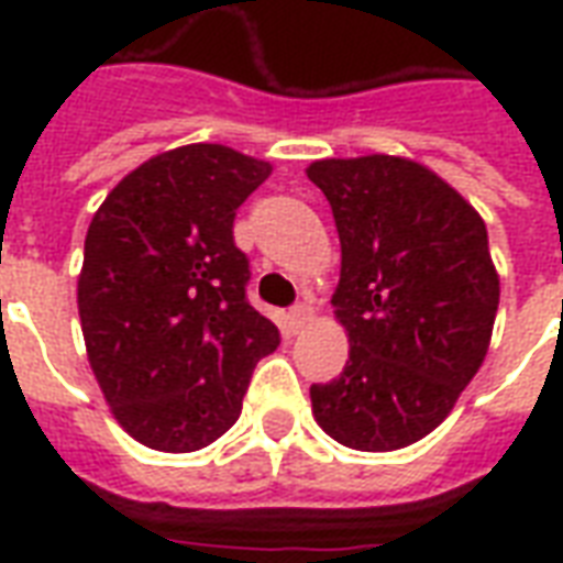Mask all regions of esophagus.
I'll return each mask as SVG.
<instances>
[{
	"mask_svg": "<svg viewBox=\"0 0 563 563\" xmlns=\"http://www.w3.org/2000/svg\"><path fill=\"white\" fill-rule=\"evenodd\" d=\"M310 313H313V307H310V301H298V305L292 307V313H289V319H292L295 329H301L307 319H310Z\"/></svg>",
	"mask_w": 563,
	"mask_h": 563,
	"instance_id": "obj_1",
	"label": "esophagus"
}]
</instances>
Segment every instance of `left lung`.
Listing matches in <instances>:
<instances>
[{
  "label": "left lung",
  "instance_id": "obj_1",
  "mask_svg": "<svg viewBox=\"0 0 563 563\" xmlns=\"http://www.w3.org/2000/svg\"><path fill=\"white\" fill-rule=\"evenodd\" d=\"M341 238L331 305L350 331L341 377L313 383L322 431L362 452L431 434L479 371L495 329L497 283L483 217L434 172L398 156L322 159Z\"/></svg>",
  "mask_w": 563,
  "mask_h": 563
}]
</instances>
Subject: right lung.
<instances>
[{
	"label": "right lung",
	"mask_w": 563,
	"mask_h": 563,
	"mask_svg": "<svg viewBox=\"0 0 563 563\" xmlns=\"http://www.w3.org/2000/svg\"><path fill=\"white\" fill-rule=\"evenodd\" d=\"M271 165L186 144L126 174L96 210L78 280L92 374L117 422L159 452H196L241 416L280 331L246 301L234 217Z\"/></svg>",
	"instance_id": "obj_1"
}]
</instances>
